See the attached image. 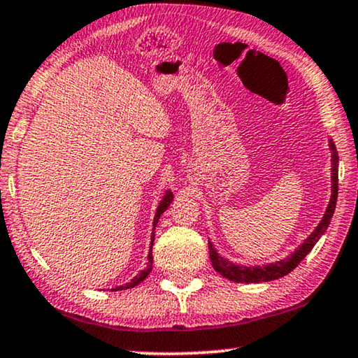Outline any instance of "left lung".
<instances>
[{
  "mask_svg": "<svg viewBox=\"0 0 358 358\" xmlns=\"http://www.w3.org/2000/svg\"><path fill=\"white\" fill-rule=\"evenodd\" d=\"M329 148H331V198H329V205L325 211V216L317 225V229L309 235L304 243H302L298 250H296L293 255L285 257V259L267 264V266H255V267H246V266H236V264L230 262L222 257L219 252L213 248V243L210 241L208 246H210V259L214 267V271L221 273L222 277L232 280L236 283H262V282H271V280L282 278L285 275H288L293 268L299 266V262L304 259V257L309 255L310 250L315 246V243L320 240V236L325 234L328 229L329 222H331V217L334 214V208H336V200H338V152L336 147H334L333 141L329 139Z\"/></svg>",
  "mask_w": 358,
  "mask_h": 358,
  "instance_id": "1",
  "label": "left lung"
}]
</instances>
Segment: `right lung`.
<instances>
[{"label": "right lung", "instance_id": "1", "mask_svg": "<svg viewBox=\"0 0 358 358\" xmlns=\"http://www.w3.org/2000/svg\"><path fill=\"white\" fill-rule=\"evenodd\" d=\"M171 201H173V192H171V190H168L166 194H164L163 200L160 201V205H158V208H157L155 219H153V230H155V225L158 224V219H160L162 214L168 210V206H169V205H171ZM153 240H155V232H152V245H153ZM152 262H153V256H152V246H150V252H148V266H147V268H144V271H141V273L137 275V277H134L133 280H131L129 283L123 285V287H117V288H113L112 291L134 288V287H137V285H139L141 282H144V280L147 278V275L152 272V267H153V266H152Z\"/></svg>", "mask_w": 358, "mask_h": 358}]
</instances>
